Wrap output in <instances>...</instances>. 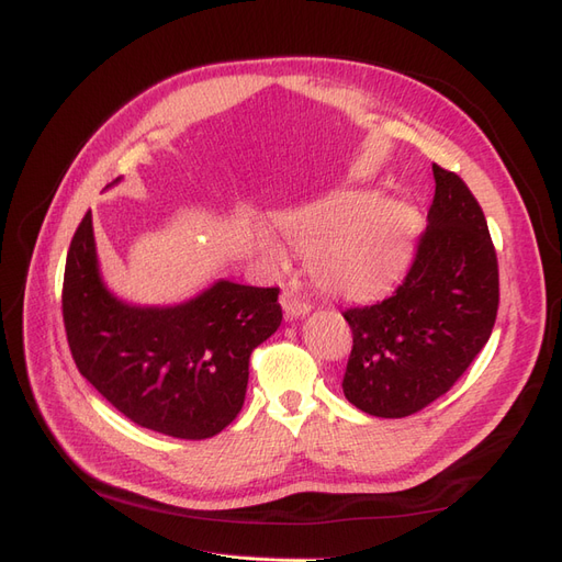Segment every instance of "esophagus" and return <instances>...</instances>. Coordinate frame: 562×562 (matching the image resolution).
<instances>
[{"label": "esophagus", "mask_w": 562, "mask_h": 562, "mask_svg": "<svg viewBox=\"0 0 562 562\" xmlns=\"http://www.w3.org/2000/svg\"><path fill=\"white\" fill-rule=\"evenodd\" d=\"M279 302H281L283 314H285L288 318H300V316H307V314L312 312V304H310V302H304V300H300L295 293H288V291H283Z\"/></svg>", "instance_id": "1"}]
</instances>
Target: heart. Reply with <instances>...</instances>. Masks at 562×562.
<instances>
[{"instance_id":"heart-1","label":"heart","mask_w":562,"mask_h":562,"mask_svg":"<svg viewBox=\"0 0 562 562\" xmlns=\"http://www.w3.org/2000/svg\"><path fill=\"white\" fill-rule=\"evenodd\" d=\"M417 215L398 199L372 192H337L277 217L293 248L307 252V271L323 293L372 300L398 281L411 260ZM258 250L271 267L285 265L283 246L260 232Z\"/></svg>"}]
</instances>
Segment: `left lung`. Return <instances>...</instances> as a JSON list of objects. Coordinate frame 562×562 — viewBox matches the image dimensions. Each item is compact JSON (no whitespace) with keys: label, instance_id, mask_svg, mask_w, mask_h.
I'll list each match as a JSON object with an SVG mask.
<instances>
[{"label":"left lung","instance_id":"1","mask_svg":"<svg viewBox=\"0 0 562 562\" xmlns=\"http://www.w3.org/2000/svg\"><path fill=\"white\" fill-rule=\"evenodd\" d=\"M436 194L415 262L396 293L345 318L353 347L345 396L375 417H407L464 375L490 339L499 269L485 215L464 180L434 164Z\"/></svg>","mask_w":562,"mask_h":562}]
</instances>
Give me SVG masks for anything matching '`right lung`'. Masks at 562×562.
<instances>
[{
	"label": "right lung",
	"mask_w": 562,
	"mask_h": 562,
	"mask_svg": "<svg viewBox=\"0 0 562 562\" xmlns=\"http://www.w3.org/2000/svg\"><path fill=\"white\" fill-rule=\"evenodd\" d=\"M279 288L220 279L173 307H135L100 277L91 211L67 250L63 321L72 359L131 422L201 440L239 415L252 349L281 326Z\"/></svg>",
	"instance_id": "right-lung-1"
}]
</instances>
